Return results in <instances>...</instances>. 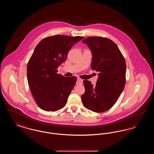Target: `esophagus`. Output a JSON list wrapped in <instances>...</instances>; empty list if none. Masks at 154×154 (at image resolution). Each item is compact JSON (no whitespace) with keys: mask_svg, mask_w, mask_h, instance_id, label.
Returning <instances> with one entry per match:
<instances>
[{"mask_svg":"<svg viewBox=\"0 0 154 154\" xmlns=\"http://www.w3.org/2000/svg\"><path fill=\"white\" fill-rule=\"evenodd\" d=\"M83 82V80L82 79H81L80 78H77V82L76 84L79 85V84H82Z\"/></svg>","mask_w":154,"mask_h":154,"instance_id":"1","label":"esophagus"}]
</instances>
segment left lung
I'll return each mask as SVG.
<instances>
[{
    "label": "left lung",
    "instance_id": "1",
    "mask_svg": "<svg viewBox=\"0 0 154 154\" xmlns=\"http://www.w3.org/2000/svg\"><path fill=\"white\" fill-rule=\"evenodd\" d=\"M92 54L91 69L98 72L95 85L83 81L85 93L81 96L84 106L95 112L109 110L124 89L126 62L117 44L102 37H89L82 40Z\"/></svg>",
    "mask_w": 154,
    "mask_h": 154
}]
</instances>
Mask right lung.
<instances>
[{"label":"right lung","mask_w":154,"mask_h":154,"mask_svg":"<svg viewBox=\"0 0 154 154\" xmlns=\"http://www.w3.org/2000/svg\"><path fill=\"white\" fill-rule=\"evenodd\" d=\"M84 37L55 35L37 45L27 66L30 89L38 106L46 111L62 109L75 84L77 77H65L57 68L65 61L74 44Z\"/></svg>","instance_id":"obj_1"}]
</instances>
